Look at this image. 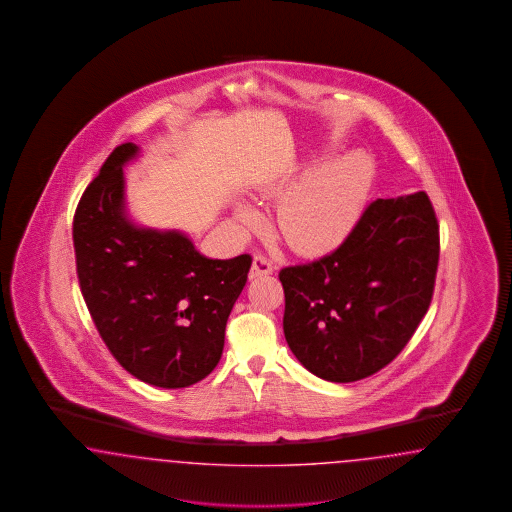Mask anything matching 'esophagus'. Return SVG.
<instances>
[{"instance_id":"esophagus-1","label":"esophagus","mask_w":512,"mask_h":512,"mask_svg":"<svg viewBox=\"0 0 512 512\" xmlns=\"http://www.w3.org/2000/svg\"><path fill=\"white\" fill-rule=\"evenodd\" d=\"M272 270H274V266H272V263L266 259L265 255L257 253V255L253 257V265H251L249 278H251V280H255V278H263V276L272 274Z\"/></svg>"}]
</instances>
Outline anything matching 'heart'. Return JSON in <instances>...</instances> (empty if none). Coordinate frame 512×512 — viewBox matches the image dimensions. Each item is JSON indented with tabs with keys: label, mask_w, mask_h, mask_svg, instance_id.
<instances>
[{
	"label": "heart",
	"mask_w": 512,
	"mask_h": 512,
	"mask_svg": "<svg viewBox=\"0 0 512 512\" xmlns=\"http://www.w3.org/2000/svg\"><path fill=\"white\" fill-rule=\"evenodd\" d=\"M373 183V165L364 154H348L322 165L301 184L278 181L261 188V196L270 198L287 192L278 205L276 226L282 240L295 253L324 255L345 242L356 225ZM236 219L244 228L259 225V213L240 204Z\"/></svg>",
	"instance_id": "1"
}]
</instances>
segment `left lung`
I'll list each match as a JSON object with an SVG mask.
<instances>
[{"mask_svg":"<svg viewBox=\"0 0 512 512\" xmlns=\"http://www.w3.org/2000/svg\"><path fill=\"white\" fill-rule=\"evenodd\" d=\"M438 257L440 226L427 192L377 198L341 246L280 270L291 352L331 383L389 366L429 310Z\"/></svg>","mask_w":512,"mask_h":512,"instance_id":"8db88e82","label":"left lung"}]
</instances>
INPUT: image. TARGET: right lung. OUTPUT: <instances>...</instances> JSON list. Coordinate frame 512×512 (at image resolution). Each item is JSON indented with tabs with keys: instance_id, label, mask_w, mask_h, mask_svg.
Instances as JSON below:
<instances>
[{
	"instance_id": "obj_1",
	"label": "right lung",
	"mask_w": 512,
	"mask_h": 512,
	"mask_svg": "<svg viewBox=\"0 0 512 512\" xmlns=\"http://www.w3.org/2000/svg\"><path fill=\"white\" fill-rule=\"evenodd\" d=\"M123 143L106 158L74 213L76 272L104 345L133 377L184 389L221 360L228 314L246 286L251 255L207 259L179 232L131 225L123 213Z\"/></svg>"
}]
</instances>
